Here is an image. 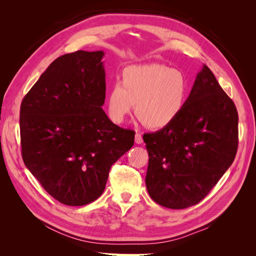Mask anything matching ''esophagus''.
<instances>
[{
	"label": "esophagus",
	"instance_id": "obj_1",
	"mask_svg": "<svg viewBox=\"0 0 256 256\" xmlns=\"http://www.w3.org/2000/svg\"><path fill=\"white\" fill-rule=\"evenodd\" d=\"M134 141L136 144H142L143 143V138H142V134L136 132V136H134Z\"/></svg>",
	"mask_w": 256,
	"mask_h": 256
}]
</instances>
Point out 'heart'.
I'll use <instances>...</instances> for the list:
<instances>
[{
	"mask_svg": "<svg viewBox=\"0 0 256 256\" xmlns=\"http://www.w3.org/2000/svg\"><path fill=\"white\" fill-rule=\"evenodd\" d=\"M184 74L166 65H134L124 69L122 82L114 83L106 94L110 118L120 124L134 109L146 127L162 129L177 120L188 99Z\"/></svg>",
	"mask_w": 256,
	"mask_h": 256,
	"instance_id": "heart-1",
	"label": "heart"
}]
</instances>
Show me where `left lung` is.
I'll list each match as a JSON object with an SVG mask.
<instances>
[{"label": "left lung", "mask_w": 256, "mask_h": 256, "mask_svg": "<svg viewBox=\"0 0 256 256\" xmlns=\"http://www.w3.org/2000/svg\"><path fill=\"white\" fill-rule=\"evenodd\" d=\"M143 140L148 152L145 177L159 205L184 209L200 202L233 164L238 113L214 74L203 66L182 114Z\"/></svg>", "instance_id": "left-lung-1"}]
</instances>
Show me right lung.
I'll use <instances>...</instances> for the list:
<instances>
[{"label": "right lung", "instance_id": "obj_1", "mask_svg": "<svg viewBox=\"0 0 256 256\" xmlns=\"http://www.w3.org/2000/svg\"><path fill=\"white\" fill-rule=\"evenodd\" d=\"M104 51L64 54L46 69L20 108L22 159L62 204L94 202L110 168L134 143V131L108 118Z\"/></svg>", "mask_w": 256, "mask_h": 256}]
</instances>
